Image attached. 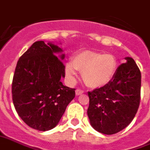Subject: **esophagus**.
<instances>
[{"label":"esophagus","mask_w":150,"mask_h":150,"mask_svg":"<svg viewBox=\"0 0 150 150\" xmlns=\"http://www.w3.org/2000/svg\"><path fill=\"white\" fill-rule=\"evenodd\" d=\"M83 93H84V92H83L81 89H79V88L76 89V96H79V95L82 94Z\"/></svg>","instance_id":"obj_1"}]
</instances>
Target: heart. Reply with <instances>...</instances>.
Listing matches in <instances>:
<instances>
[{
	"mask_svg": "<svg viewBox=\"0 0 150 150\" xmlns=\"http://www.w3.org/2000/svg\"><path fill=\"white\" fill-rule=\"evenodd\" d=\"M115 57L110 54H103L93 51H83L67 62L64 71L68 79L73 81L77 75V70L82 72V79L93 88L106 86L110 82L117 70Z\"/></svg>",
	"mask_w": 150,
	"mask_h": 150,
	"instance_id": "obj_1",
	"label": "heart"
}]
</instances>
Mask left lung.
I'll return each mask as SVG.
<instances>
[{"label":"left lung","instance_id":"left-lung-1","mask_svg":"<svg viewBox=\"0 0 150 150\" xmlns=\"http://www.w3.org/2000/svg\"><path fill=\"white\" fill-rule=\"evenodd\" d=\"M106 86L88 92L87 114L92 127L111 135L127 127L136 115L141 98L139 68L132 57H125Z\"/></svg>","mask_w":150,"mask_h":150}]
</instances>
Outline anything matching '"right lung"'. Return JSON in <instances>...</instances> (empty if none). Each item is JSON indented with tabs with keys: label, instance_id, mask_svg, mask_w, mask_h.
Here are the masks:
<instances>
[{
	"label": "right lung",
	"instance_id": "right-lung-1",
	"mask_svg": "<svg viewBox=\"0 0 150 150\" xmlns=\"http://www.w3.org/2000/svg\"><path fill=\"white\" fill-rule=\"evenodd\" d=\"M57 55H58L57 57ZM52 42L36 41L17 62L12 84L16 111L29 127L48 131L57 125L75 89L64 86V58Z\"/></svg>",
	"mask_w": 150,
	"mask_h": 150
}]
</instances>
